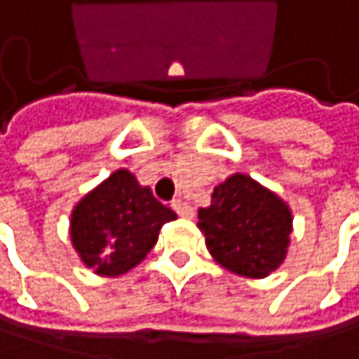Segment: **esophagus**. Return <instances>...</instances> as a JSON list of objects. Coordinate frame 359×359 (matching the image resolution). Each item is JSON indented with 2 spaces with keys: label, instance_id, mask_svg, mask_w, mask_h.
<instances>
[{
  "label": "esophagus",
  "instance_id": "esophagus-1",
  "mask_svg": "<svg viewBox=\"0 0 359 359\" xmlns=\"http://www.w3.org/2000/svg\"><path fill=\"white\" fill-rule=\"evenodd\" d=\"M172 208H175V212L179 214L180 218H193L195 216V212H193V208L187 203V201H182V199H177V201H172Z\"/></svg>",
  "mask_w": 359,
  "mask_h": 359
}]
</instances>
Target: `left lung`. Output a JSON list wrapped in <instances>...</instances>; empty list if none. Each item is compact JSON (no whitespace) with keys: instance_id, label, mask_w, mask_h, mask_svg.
Segmentation results:
<instances>
[{"instance_id":"obj_1","label":"left lung","mask_w":359,"mask_h":359,"mask_svg":"<svg viewBox=\"0 0 359 359\" xmlns=\"http://www.w3.org/2000/svg\"><path fill=\"white\" fill-rule=\"evenodd\" d=\"M199 231L210 255L229 272L266 278L287 257L293 214L285 199L250 175L235 172L199 208Z\"/></svg>"}]
</instances>
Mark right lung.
I'll use <instances>...</instances> for the list:
<instances>
[{
	"label": "right lung",
	"instance_id": "obj_1",
	"mask_svg": "<svg viewBox=\"0 0 359 359\" xmlns=\"http://www.w3.org/2000/svg\"><path fill=\"white\" fill-rule=\"evenodd\" d=\"M170 220L177 214L149 187L118 168L72 208L68 231L81 262L97 276L116 278L147 257Z\"/></svg>",
	"mask_w": 359,
	"mask_h": 359
}]
</instances>
